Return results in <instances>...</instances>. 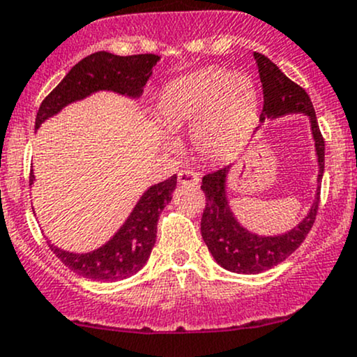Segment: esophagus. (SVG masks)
Masks as SVG:
<instances>
[{
    "mask_svg": "<svg viewBox=\"0 0 357 357\" xmlns=\"http://www.w3.org/2000/svg\"><path fill=\"white\" fill-rule=\"evenodd\" d=\"M178 183H187V185H199V175L192 170L178 172Z\"/></svg>",
    "mask_w": 357,
    "mask_h": 357,
    "instance_id": "1",
    "label": "esophagus"
}]
</instances>
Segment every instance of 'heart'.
I'll return each mask as SVG.
<instances>
[{"label":"heart","instance_id":"obj_1","mask_svg":"<svg viewBox=\"0 0 357 357\" xmlns=\"http://www.w3.org/2000/svg\"><path fill=\"white\" fill-rule=\"evenodd\" d=\"M160 113L172 126L195 123L197 150L221 158L232 153L253 130L258 91L248 75L209 67L167 86Z\"/></svg>","mask_w":357,"mask_h":357}]
</instances>
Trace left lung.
<instances>
[{
	"mask_svg": "<svg viewBox=\"0 0 357 357\" xmlns=\"http://www.w3.org/2000/svg\"><path fill=\"white\" fill-rule=\"evenodd\" d=\"M255 60L258 63L259 81L263 86V111L259 121L266 118L273 119L285 114H307L310 119L312 136L315 142V153L319 162V178L324 175V157H326V143L319 130L317 116L310 98L303 87L287 77L270 59L255 52ZM231 165L219 168L204 175L200 189L206 194V209H204L200 232L204 243L209 248L211 255L224 270L232 273L255 275L270 270L285 261L295 250L303 243L308 231L312 229L315 215L319 211L320 187H317L315 200L308 211L307 218L300 221L294 229L278 236H259L248 231L239 224L232 214L229 200L226 194V178Z\"/></svg>",
	"mask_w": 357,
	"mask_h": 357,
	"instance_id": "1",
	"label": "left lung"
}]
</instances>
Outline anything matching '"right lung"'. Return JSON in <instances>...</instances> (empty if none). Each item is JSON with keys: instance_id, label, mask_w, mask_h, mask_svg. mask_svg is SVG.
Returning a JSON list of instances; mask_svg holds the SVG:
<instances>
[{"instance_id": "add662e5", "label": "right lung", "mask_w": 357, "mask_h": 357, "mask_svg": "<svg viewBox=\"0 0 357 357\" xmlns=\"http://www.w3.org/2000/svg\"><path fill=\"white\" fill-rule=\"evenodd\" d=\"M160 60L155 54L121 55L96 52L75 63L69 74L43 99L35 118V130L57 114L67 104L81 101L98 91H113L128 98H139ZM35 175L30 174V183ZM177 175L155 183L138 200L126 222L113 238L91 253H70L49 244L60 261L74 273L98 282H116L138 273L150 258L157 241V224L163 207L172 200Z\"/></svg>"}]
</instances>
